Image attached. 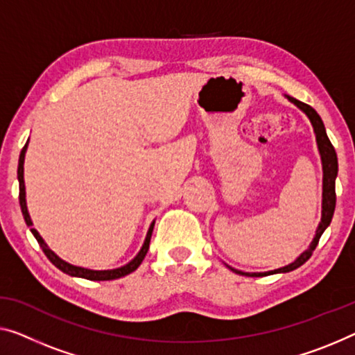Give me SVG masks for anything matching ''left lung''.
I'll return each mask as SVG.
<instances>
[{
    "instance_id": "8db88e82",
    "label": "left lung",
    "mask_w": 355,
    "mask_h": 355,
    "mask_svg": "<svg viewBox=\"0 0 355 355\" xmlns=\"http://www.w3.org/2000/svg\"><path fill=\"white\" fill-rule=\"evenodd\" d=\"M287 98L293 105H296V107H298L301 111H303L306 116H308L311 124H313V127H314L317 148H319L320 159H322V171H324V180H322V218H320L319 226H317L315 236H314L313 242H311L309 248L301 253V255L296 258L293 263H290L284 268L274 269V271H266V272H244V271H239V269H234V268H231V266H228V264H226V266H228L232 272L241 274V276L263 277V276H271V274H277V272H290V271H293V269L300 268L301 264H304L306 261L309 260L311 255H313V252L315 250L317 244H319L320 236L324 234V231L327 228H329V225L331 223L333 214H335V205H336L335 180H336V175H338V157H336L335 148H333L331 141L329 140V137H327L325 125H324V123H322L320 116L317 114V111L313 107H309V105L300 102V100H296L293 97H288V95H287Z\"/></svg>"
}]
</instances>
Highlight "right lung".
<instances>
[{"mask_svg":"<svg viewBox=\"0 0 355 355\" xmlns=\"http://www.w3.org/2000/svg\"><path fill=\"white\" fill-rule=\"evenodd\" d=\"M26 146H28V141H26L25 146L22 148V151H20V156H19V167H17V178H19V202H20V209H22V215L25 218V223L26 226H30V231L33 232V236L36 237V241H38L40 247L42 248V252H44V255L49 258V261L54 264L55 268H59L60 271H63L68 276H73V277H83V279H87V280H113V279H119V277H124L127 274L134 272L137 268L140 266L141 261H144V258L146 255L148 248H150V241H151V234H153V228H155V221L150 225V230L146 232V237H145V242L144 245H141L140 252L137 253V257L134 260L129 261L124 266L121 268H116V269H105V271H95V269H87V268H81V266H75V264H70L67 263L65 260H62L60 257H57L54 252L51 250L47 244L44 242V239L40 236V232L36 231L35 228H31L33 223H31V218H30V214H28V209H26V199H25V182H24V161H25V153H26Z\"/></svg>","mask_w":355,"mask_h":355,"instance_id":"add662e5","label":"right lung"}]
</instances>
